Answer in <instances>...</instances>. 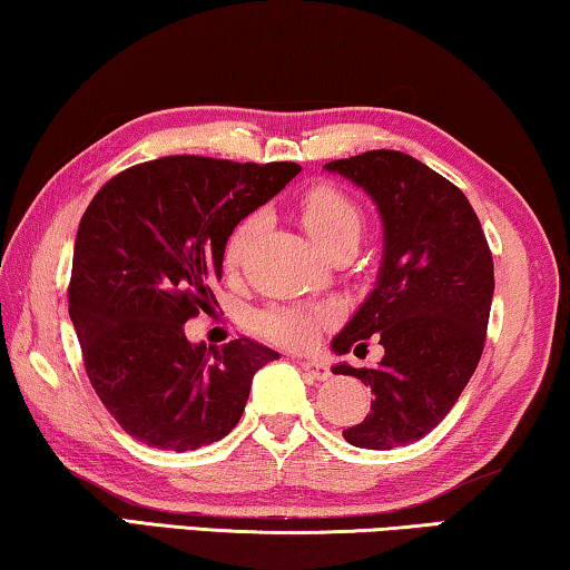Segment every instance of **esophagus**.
Wrapping results in <instances>:
<instances>
[{
  "label": "esophagus",
  "mask_w": 570,
  "mask_h": 570,
  "mask_svg": "<svg viewBox=\"0 0 570 570\" xmlns=\"http://www.w3.org/2000/svg\"><path fill=\"white\" fill-rule=\"evenodd\" d=\"M296 363H299V368L307 371L312 379L325 381L330 376V368H327L325 361H320V358H296Z\"/></svg>",
  "instance_id": "esophagus-1"
}]
</instances>
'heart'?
I'll use <instances>...</instances> for the list:
<instances>
[{"instance_id":"heart-1","label":"heart","mask_w":570,"mask_h":570,"mask_svg":"<svg viewBox=\"0 0 570 570\" xmlns=\"http://www.w3.org/2000/svg\"><path fill=\"white\" fill-rule=\"evenodd\" d=\"M302 225L314 237V243L327 250L330 245L343 240V237H355L358 240L363 233V212L351 197H345L343 191L333 189V186H314L302 199ZM258 227L261 215H248L235 227L225 248L227 266L233 268L243 261ZM322 320H325V312L322 309L274 307L256 314L253 317V327H256L258 335L274 340V343L304 347L317 335Z\"/></svg>"}]
</instances>
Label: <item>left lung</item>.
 Segmentation results:
<instances>
[{
	"instance_id": "obj_1",
	"label": "left lung",
	"mask_w": 570,
	"mask_h": 570,
	"mask_svg": "<svg viewBox=\"0 0 570 570\" xmlns=\"http://www.w3.org/2000/svg\"><path fill=\"white\" fill-rule=\"evenodd\" d=\"M325 171L361 186L384 227L376 284L330 343L337 355L366 351L373 335L384 345L379 366H333L373 392L366 420L343 438L355 448L392 450L435 430L479 366L494 261L465 194L422 160L368 150L330 160Z\"/></svg>"
}]
</instances>
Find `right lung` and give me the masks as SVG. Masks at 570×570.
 I'll return each instance as SVG.
<instances>
[{
    "label": "right lung",
    "mask_w": 570,
    "mask_h": 570,
    "mask_svg": "<svg viewBox=\"0 0 570 570\" xmlns=\"http://www.w3.org/2000/svg\"><path fill=\"white\" fill-rule=\"evenodd\" d=\"M299 164L168 156L117 174L83 212L68 314L101 404L140 443L197 450L243 417L256 371L278 353L189 343L184 322L215 304L225 245Z\"/></svg>",
    "instance_id": "add662e5"
}]
</instances>
